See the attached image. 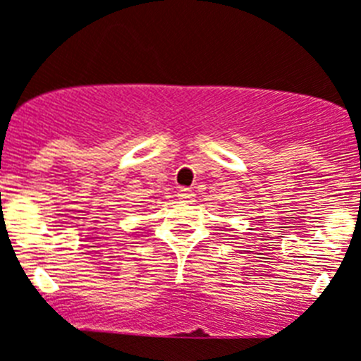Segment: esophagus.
<instances>
[{"mask_svg":"<svg viewBox=\"0 0 361 361\" xmlns=\"http://www.w3.org/2000/svg\"><path fill=\"white\" fill-rule=\"evenodd\" d=\"M177 196H179L182 202H192V198H195V192H192L189 188H180L179 192H177Z\"/></svg>","mask_w":361,"mask_h":361,"instance_id":"esophagus-1","label":"esophagus"}]
</instances>
